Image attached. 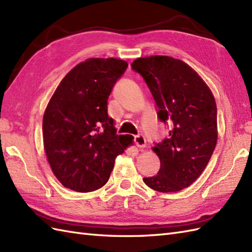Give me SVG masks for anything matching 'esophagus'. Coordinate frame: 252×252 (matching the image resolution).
I'll use <instances>...</instances> for the list:
<instances>
[{"label":"esophagus","instance_id":"esophagus-1","mask_svg":"<svg viewBox=\"0 0 252 252\" xmlns=\"http://www.w3.org/2000/svg\"><path fill=\"white\" fill-rule=\"evenodd\" d=\"M133 140H134V143H136V145L138 147H141V149H142V147H145L146 139L143 134H138V136H134Z\"/></svg>","mask_w":252,"mask_h":252}]
</instances>
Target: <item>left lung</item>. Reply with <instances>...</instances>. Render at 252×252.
<instances>
[{"instance_id":"obj_1","label":"left lung","mask_w":252,"mask_h":252,"mask_svg":"<svg viewBox=\"0 0 252 252\" xmlns=\"http://www.w3.org/2000/svg\"><path fill=\"white\" fill-rule=\"evenodd\" d=\"M131 69L149 87L159 108L158 119L170 125L169 138L153 147L160 169L143 182L156 191H180L203 172L216 146L215 98L198 73L181 60L165 55L140 58Z\"/></svg>"}]
</instances>
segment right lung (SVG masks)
Returning a JSON list of instances; mask_svg holds the SVG:
<instances>
[{
    "instance_id": "obj_1",
    "label": "right lung",
    "mask_w": 252,
    "mask_h": 252,
    "mask_svg": "<svg viewBox=\"0 0 252 252\" xmlns=\"http://www.w3.org/2000/svg\"><path fill=\"white\" fill-rule=\"evenodd\" d=\"M128 67L119 59H90L67 73L42 120L46 155L63 186L94 191L108 182L115 157L132 136H118L108 98Z\"/></svg>"
}]
</instances>
